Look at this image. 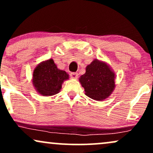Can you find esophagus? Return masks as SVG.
<instances>
[{"instance_id":"esophagus-1","label":"esophagus","mask_w":153,"mask_h":153,"mask_svg":"<svg viewBox=\"0 0 153 153\" xmlns=\"http://www.w3.org/2000/svg\"><path fill=\"white\" fill-rule=\"evenodd\" d=\"M70 76H71V78L73 79H77L78 77V74L77 73H71V74H70Z\"/></svg>"}]
</instances>
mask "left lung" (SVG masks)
Segmentation results:
<instances>
[{
  "instance_id": "8db88e82",
  "label": "left lung",
  "mask_w": 153,
  "mask_h": 153,
  "mask_svg": "<svg viewBox=\"0 0 153 153\" xmlns=\"http://www.w3.org/2000/svg\"><path fill=\"white\" fill-rule=\"evenodd\" d=\"M115 73L111 68L103 61L94 59L85 68V73L79 78L91 99L103 101L111 94L115 88Z\"/></svg>"
}]
</instances>
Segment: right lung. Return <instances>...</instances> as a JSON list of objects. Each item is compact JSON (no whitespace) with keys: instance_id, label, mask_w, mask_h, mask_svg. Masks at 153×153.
Instances as JSON below:
<instances>
[{"instance_id":"1","label":"right lung","mask_w":153,"mask_h":153,"mask_svg":"<svg viewBox=\"0 0 153 153\" xmlns=\"http://www.w3.org/2000/svg\"><path fill=\"white\" fill-rule=\"evenodd\" d=\"M69 79L65 71L57 68L52 59L40 62L33 72L32 83L38 94L50 96L60 91L62 84Z\"/></svg>"}]
</instances>
